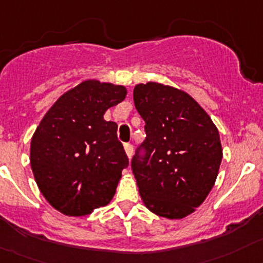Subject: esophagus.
Segmentation results:
<instances>
[{"mask_svg":"<svg viewBox=\"0 0 263 263\" xmlns=\"http://www.w3.org/2000/svg\"><path fill=\"white\" fill-rule=\"evenodd\" d=\"M124 150H125V153H126V156L127 158H132V154H133V146H132V144L130 143H125L124 144Z\"/></svg>","mask_w":263,"mask_h":263,"instance_id":"34e87169","label":"esophagus"}]
</instances>
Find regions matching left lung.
Masks as SVG:
<instances>
[{"instance_id":"8db88e82","label":"left lung","mask_w":263,"mask_h":263,"mask_svg":"<svg viewBox=\"0 0 263 263\" xmlns=\"http://www.w3.org/2000/svg\"><path fill=\"white\" fill-rule=\"evenodd\" d=\"M134 105L144 121L143 160L132 161L144 206L167 219H182L201 206L216 181L223 150L218 127L185 91L139 83Z\"/></svg>"}]
</instances>
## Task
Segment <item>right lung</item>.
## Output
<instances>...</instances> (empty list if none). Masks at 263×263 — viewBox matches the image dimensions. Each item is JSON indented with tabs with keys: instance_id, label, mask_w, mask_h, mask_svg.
Wrapping results in <instances>:
<instances>
[{
	"instance_id": "right-lung-1",
	"label": "right lung",
	"mask_w": 263,
	"mask_h": 263,
	"mask_svg": "<svg viewBox=\"0 0 263 263\" xmlns=\"http://www.w3.org/2000/svg\"><path fill=\"white\" fill-rule=\"evenodd\" d=\"M126 93L121 84L87 79L62 93L36 127L31 170L48 203L64 215H90L112 201L129 160L117 124L104 113Z\"/></svg>"
}]
</instances>
